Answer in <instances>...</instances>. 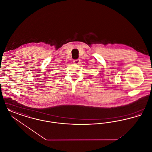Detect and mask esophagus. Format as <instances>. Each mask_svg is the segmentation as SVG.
<instances>
[{
  "mask_svg": "<svg viewBox=\"0 0 152 152\" xmlns=\"http://www.w3.org/2000/svg\"><path fill=\"white\" fill-rule=\"evenodd\" d=\"M73 63L75 64H80V59L74 60L73 61Z\"/></svg>",
  "mask_w": 152,
  "mask_h": 152,
  "instance_id": "1",
  "label": "esophagus"
}]
</instances>
